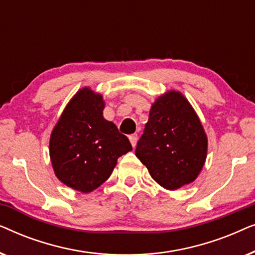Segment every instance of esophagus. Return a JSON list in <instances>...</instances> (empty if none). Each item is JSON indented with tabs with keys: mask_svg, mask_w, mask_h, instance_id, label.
<instances>
[{
	"mask_svg": "<svg viewBox=\"0 0 255 255\" xmlns=\"http://www.w3.org/2000/svg\"><path fill=\"white\" fill-rule=\"evenodd\" d=\"M128 139H130L132 147H135V145H137V140H138V135L137 134H131L130 137H128Z\"/></svg>",
	"mask_w": 255,
	"mask_h": 255,
	"instance_id": "obj_1",
	"label": "esophagus"
}]
</instances>
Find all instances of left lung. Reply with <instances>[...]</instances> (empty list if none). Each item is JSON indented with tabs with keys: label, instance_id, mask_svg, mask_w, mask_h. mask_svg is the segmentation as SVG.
I'll use <instances>...</instances> for the list:
<instances>
[{
	"label": "left lung",
	"instance_id": "left-lung-1",
	"mask_svg": "<svg viewBox=\"0 0 255 255\" xmlns=\"http://www.w3.org/2000/svg\"><path fill=\"white\" fill-rule=\"evenodd\" d=\"M207 151V134L186 97L175 90L158 97L135 147L153 180L168 190L191 183L203 168Z\"/></svg>",
	"mask_w": 255,
	"mask_h": 255
}]
</instances>
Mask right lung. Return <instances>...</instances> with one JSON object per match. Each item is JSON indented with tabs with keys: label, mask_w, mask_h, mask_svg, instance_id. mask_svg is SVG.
Instances as JSON below:
<instances>
[{
	"label": "right lung",
	"mask_w": 255,
	"mask_h": 255,
	"mask_svg": "<svg viewBox=\"0 0 255 255\" xmlns=\"http://www.w3.org/2000/svg\"><path fill=\"white\" fill-rule=\"evenodd\" d=\"M102 95L82 88L69 101L50 138L54 173L62 183L90 193L111 175L117 159L130 152L127 135L104 120Z\"/></svg>",
	"instance_id": "add662e5"
}]
</instances>
